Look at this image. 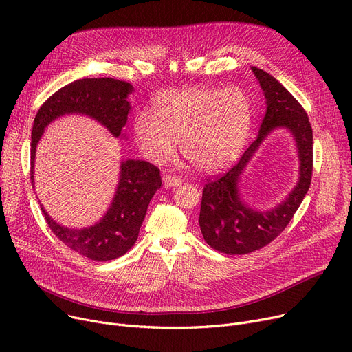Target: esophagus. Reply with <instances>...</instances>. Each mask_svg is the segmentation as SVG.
Wrapping results in <instances>:
<instances>
[{"instance_id":"esophagus-1","label":"esophagus","mask_w":352,"mask_h":352,"mask_svg":"<svg viewBox=\"0 0 352 352\" xmlns=\"http://www.w3.org/2000/svg\"><path fill=\"white\" fill-rule=\"evenodd\" d=\"M162 181L166 187H178L182 184V179L174 174H165L162 177Z\"/></svg>"}]
</instances>
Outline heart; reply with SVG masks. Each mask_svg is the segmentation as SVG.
<instances>
[{
	"label": "heart",
	"instance_id": "1",
	"mask_svg": "<svg viewBox=\"0 0 352 352\" xmlns=\"http://www.w3.org/2000/svg\"><path fill=\"white\" fill-rule=\"evenodd\" d=\"M251 126V104L241 89L170 88L153 98V111L134 117L133 134L146 160L165 164L181 151L195 168L218 171L241 153Z\"/></svg>",
	"mask_w": 352,
	"mask_h": 352
}]
</instances>
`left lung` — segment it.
<instances>
[{"label": "left lung", "mask_w": 352, "mask_h": 352, "mask_svg": "<svg viewBox=\"0 0 352 352\" xmlns=\"http://www.w3.org/2000/svg\"><path fill=\"white\" fill-rule=\"evenodd\" d=\"M252 71L267 98V113L260 133L228 171L207 178L198 219L207 244L228 255L250 254L272 243L297 212L312 177V128L305 109L268 72L256 67H252ZM278 126L288 127L298 141L302 161L300 181L280 206L260 213L251 210L239 199L237 178L262 140Z\"/></svg>", "instance_id": "8db88e82"}]
</instances>
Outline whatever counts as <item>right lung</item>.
Masks as SVG:
<instances>
[{"instance_id": "1", "label": "right lung", "mask_w": 352, "mask_h": 352, "mask_svg": "<svg viewBox=\"0 0 352 352\" xmlns=\"http://www.w3.org/2000/svg\"><path fill=\"white\" fill-rule=\"evenodd\" d=\"M133 85L116 78H82L60 88L40 107L31 134V182L36 142L44 128L55 118L81 113L98 120L111 134L120 137L131 107L126 101ZM161 187L160 170L146 161L128 160L121 164V175L113 204L98 224L84 230H68L48 217L50 230L60 241L89 260L109 261L124 255L135 244L148 204Z\"/></svg>"}]
</instances>
